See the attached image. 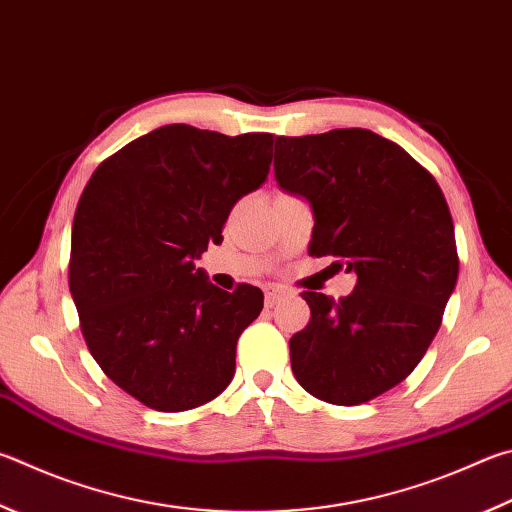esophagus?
<instances>
[{
	"label": "esophagus",
	"instance_id": "obj_1",
	"mask_svg": "<svg viewBox=\"0 0 512 512\" xmlns=\"http://www.w3.org/2000/svg\"><path fill=\"white\" fill-rule=\"evenodd\" d=\"M264 295H266V306H271V309H273V306L280 304V300L284 297V288L282 286H268Z\"/></svg>",
	"mask_w": 512,
	"mask_h": 512
}]
</instances>
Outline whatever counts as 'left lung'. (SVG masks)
Masks as SVG:
<instances>
[{
    "label": "left lung",
    "mask_w": 512,
    "mask_h": 512,
    "mask_svg": "<svg viewBox=\"0 0 512 512\" xmlns=\"http://www.w3.org/2000/svg\"><path fill=\"white\" fill-rule=\"evenodd\" d=\"M275 179L309 199V255L358 275L340 300L304 291L311 320L288 342L306 392L360 405L412 374L441 327L459 255L448 201L425 167L369 129L275 141Z\"/></svg>",
    "instance_id": "left-lung-1"
}]
</instances>
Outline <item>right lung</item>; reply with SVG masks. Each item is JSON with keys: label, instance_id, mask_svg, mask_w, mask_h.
Wrapping results in <instances>:
<instances>
[{"label": "right lung", "instance_id": "1", "mask_svg": "<svg viewBox=\"0 0 512 512\" xmlns=\"http://www.w3.org/2000/svg\"><path fill=\"white\" fill-rule=\"evenodd\" d=\"M273 134L154 129L102 161L71 228L69 288L91 356L156 412L217 398L237 340L264 306L257 286H212L194 266L235 203L266 181Z\"/></svg>", "mask_w": 512, "mask_h": 512}]
</instances>
